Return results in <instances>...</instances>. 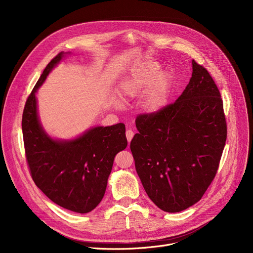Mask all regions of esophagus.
I'll list each match as a JSON object with an SVG mask.
<instances>
[{"mask_svg": "<svg viewBox=\"0 0 253 253\" xmlns=\"http://www.w3.org/2000/svg\"><path fill=\"white\" fill-rule=\"evenodd\" d=\"M133 136H134V132H133L132 130H127V131H126V138H127V140H128L129 143L131 142Z\"/></svg>", "mask_w": 253, "mask_h": 253, "instance_id": "1", "label": "esophagus"}]
</instances>
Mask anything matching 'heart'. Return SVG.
<instances>
[{
	"instance_id": "heart-1",
	"label": "heart",
	"mask_w": 253,
	"mask_h": 253,
	"mask_svg": "<svg viewBox=\"0 0 253 253\" xmlns=\"http://www.w3.org/2000/svg\"><path fill=\"white\" fill-rule=\"evenodd\" d=\"M171 89V78L167 72L161 71V65L146 61L131 70L129 75L119 86V95L124 101L141 97L144 112L155 114L168 103Z\"/></svg>"
}]
</instances>
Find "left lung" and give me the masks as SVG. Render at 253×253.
Masks as SVG:
<instances>
[{"label": "left lung", "mask_w": 253, "mask_h": 253, "mask_svg": "<svg viewBox=\"0 0 253 253\" xmlns=\"http://www.w3.org/2000/svg\"><path fill=\"white\" fill-rule=\"evenodd\" d=\"M192 77L178 99L155 114H140L130 143L135 168L149 198L166 212L198 202L222 156L227 126L220 92L192 60Z\"/></svg>", "instance_id": "obj_1"}]
</instances>
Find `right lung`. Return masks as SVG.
<instances>
[{"mask_svg": "<svg viewBox=\"0 0 253 253\" xmlns=\"http://www.w3.org/2000/svg\"><path fill=\"white\" fill-rule=\"evenodd\" d=\"M64 55L61 52L51 60L26 101L25 153L35 184L49 199L68 210L87 213L101 202L114 158L127 147L125 125L98 126L69 141L46 134L38 117L36 92Z\"/></svg>", "mask_w": 253, "mask_h": 253, "instance_id": "right-lung-1", "label": "right lung"}]
</instances>
